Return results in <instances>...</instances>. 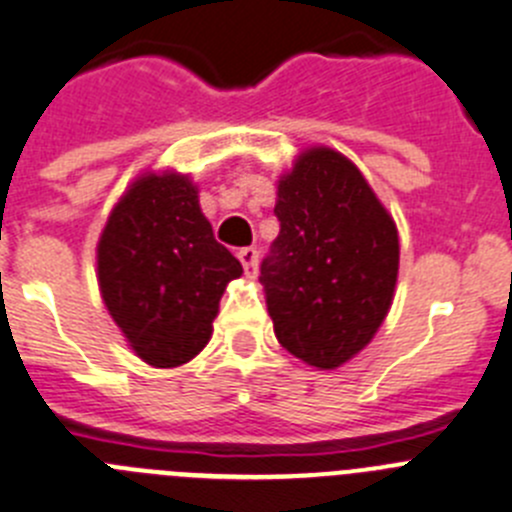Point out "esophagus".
Masks as SVG:
<instances>
[{"label": "esophagus", "instance_id": "esophagus-1", "mask_svg": "<svg viewBox=\"0 0 512 512\" xmlns=\"http://www.w3.org/2000/svg\"><path fill=\"white\" fill-rule=\"evenodd\" d=\"M237 257H240L242 267H245L247 278H255L257 275V250L255 247H242V250L237 252Z\"/></svg>", "mask_w": 512, "mask_h": 512}]
</instances>
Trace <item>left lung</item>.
I'll use <instances>...</instances> for the list:
<instances>
[{
    "mask_svg": "<svg viewBox=\"0 0 512 512\" xmlns=\"http://www.w3.org/2000/svg\"><path fill=\"white\" fill-rule=\"evenodd\" d=\"M278 240L262 260L267 313L285 351L331 371L364 351L394 303L399 232L358 166L313 146L278 179Z\"/></svg>",
    "mask_w": 512,
    "mask_h": 512,
    "instance_id": "obj_1",
    "label": "left lung"
}]
</instances>
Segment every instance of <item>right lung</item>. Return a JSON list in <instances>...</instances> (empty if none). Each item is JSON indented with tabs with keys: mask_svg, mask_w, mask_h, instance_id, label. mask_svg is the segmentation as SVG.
<instances>
[{
	"mask_svg": "<svg viewBox=\"0 0 512 512\" xmlns=\"http://www.w3.org/2000/svg\"><path fill=\"white\" fill-rule=\"evenodd\" d=\"M98 288L105 308L141 361L174 369L212 338L219 298L242 275L240 260L214 240L189 174L143 171L100 232Z\"/></svg>",
	"mask_w": 512,
	"mask_h": 512,
	"instance_id": "obj_1",
	"label": "right lung"
}]
</instances>
